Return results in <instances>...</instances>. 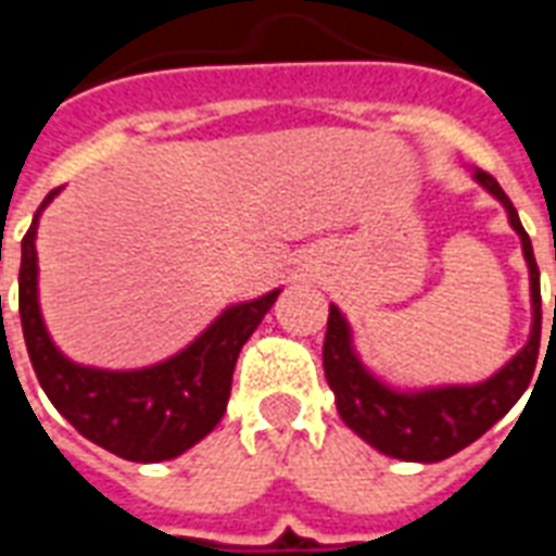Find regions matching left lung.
<instances>
[{
    "label": "left lung",
    "mask_w": 556,
    "mask_h": 556,
    "mask_svg": "<svg viewBox=\"0 0 556 556\" xmlns=\"http://www.w3.org/2000/svg\"><path fill=\"white\" fill-rule=\"evenodd\" d=\"M473 178L503 202L513 229L521 238V250H525L527 267H530L533 330H530L525 349L518 351L501 372L473 387H438V390H419V393H396L363 369V363L351 349L349 325L337 306H330V315H327L321 357H325L327 384L337 393L339 417L345 419V426L357 431L363 441L372 443L375 450L402 458V462H441V458H450L458 450H465L467 443L482 438L506 410L513 408L536 369L539 337H542V294H539V267L533 258V243L527 238L518 211L509 202V195L503 193L501 184L482 169L473 172Z\"/></svg>",
    "instance_id": "1"
}]
</instances>
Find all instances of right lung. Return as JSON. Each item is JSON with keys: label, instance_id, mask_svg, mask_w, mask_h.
Listing matches in <instances>:
<instances>
[{"label": "right lung", "instance_id": "right-lung-1", "mask_svg": "<svg viewBox=\"0 0 556 556\" xmlns=\"http://www.w3.org/2000/svg\"><path fill=\"white\" fill-rule=\"evenodd\" d=\"M55 193L59 190H50L43 205ZM38 214L31 219L29 231L23 235L20 321L31 369L38 375L43 393L83 438L118 458L148 465L181 455L195 441H202L226 414L238 354L243 342L253 337L255 327L262 325L279 291L226 309L193 345L157 366L137 372H106L77 366L47 337L38 309Z\"/></svg>", "mask_w": 556, "mask_h": 556}]
</instances>
